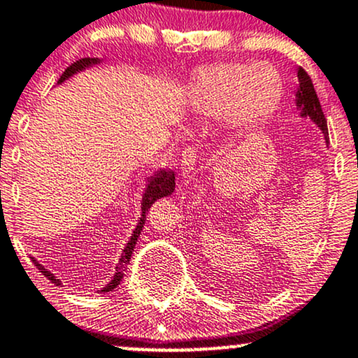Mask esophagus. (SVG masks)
Returning a JSON list of instances; mask_svg holds the SVG:
<instances>
[{
    "label": "esophagus",
    "instance_id": "obj_1",
    "mask_svg": "<svg viewBox=\"0 0 358 358\" xmlns=\"http://www.w3.org/2000/svg\"><path fill=\"white\" fill-rule=\"evenodd\" d=\"M196 172V152L192 149H186L180 161V176L184 180H191Z\"/></svg>",
    "mask_w": 358,
    "mask_h": 358
}]
</instances>
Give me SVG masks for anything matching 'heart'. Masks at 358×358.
Wrapping results in <instances>:
<instances>
[{
	"label": "heart",
	"mask_w": 358,
	"mask_h": 358,
	"mask_svg": "<svg viewBox=\"0 0 358 358\" xmlns=\"http://www.w3.org/2000/svg\"><path fill=\"white\" fill-rule=\"evenodd\" d=\"M283 94V78L271 63L222 62L196 71L186 103L197 115L222 113L226 127L245 130L270 119Z\"/></svg>",
	"instance_id": "heart-1"
}]
</instances>
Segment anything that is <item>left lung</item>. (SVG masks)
<instances>
[{
  "label": "left lung",
  "instance_id": "1",
  "mask_svg": "<svg viewBox=\"0 0 358 358\" xmlns=\"http://www.w3.org/2000/svg\"><path fill=\"white\" fill-rule=\"evenodd\" d=\"M296 77H298V90H296L295 103L298 110H300V117L312 119L313 124L322 130L327 145H329V127H327V119L325 115H323L320 100H318L317 92H315L312 78H310V75L306 73L301 66L298 69Z\"/></svg>",
  "mask_w": 358,
  "mask_h": 358
}]
</instances>
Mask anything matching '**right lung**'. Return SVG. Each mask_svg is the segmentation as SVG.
Here are the masks:
<instances>
[{
	"label": "right lung",
	"mask_w": 358,
	"mask_h": 358,
	"mask_svg": "<svg viewBox=\"0 0 358 358\" xmlns=\"http://www.w3.org/2000/svg\"><path fill=\"white\" fill-rule=\"evenodd\" d=\"M100 62H102L100 58H80V60L71 63L69 69L63 71L60 80H58V85L65 82V80H69L70 77H73V75L80 73V71H83L85 69H90V66H94V65H99ZM174 189H176L174 171L159 169L157 172H154L150 178H147V186H145L144 194H142V203H141L142 214H141V217H138L136 229L132 231V236H130L127 245H125L124 250H122V255L119 258V263H117V266H115V273H113L112 280L108 281V283L105 285L102 289H99V293H108L119 287L122 278H124V273H125V270H127V264L130 262V256H132V253H134V248H136V245H137V239H138V236H141V231L145 224V216H147V213H149L150 206H152L157 199H161V197L171 196L172 192H174ZM31 262L35 263V266L40 270V273H43L46 278L52 281V283L62 285V281L58 280L53 273H50L48 270H46L43 264L38 263L35 258H31Z\"/></svg>",
	"instance_id": "right-lung-1"
}]
</instances>
